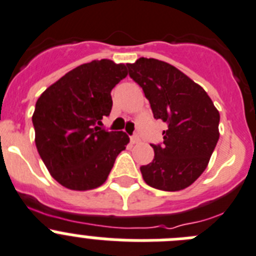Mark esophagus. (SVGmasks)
Masks as SVG:
<instances>
[{"mask_svg":"<svg viewBox=\"0 0 256 256\" xmlns=\"http://www.w3.org/2000/svg\"><path fill=\"white\" fill-rule=\"evenodd\" d=\"M130 140H131V142H132V144H136V142H139V136H138V135H132V136L130 138Z\"/></svg>","mask_w":256,"mask_h":256,"instance_id":"34e87169","label":"esophagus"}]
</instances>
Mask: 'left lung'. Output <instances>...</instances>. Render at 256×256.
Returning <instances> with one entry per match:
<instances>
[{
	"instance_id": "1",
	"label": "left lung",
	"mask_w": 256,
	"mask_h": 256,
	"mask_svg": "<svg viewBox=\"0 0 256 256\" xmlns=\"http://www.w3.org/2000/svg\"><path fill=\"white\" fill-rule=\"evenodd\" d=\"M128 68L154 118L168 126L163 144L152 145L154 160L140 167L142 178L163 191L188 188L206 171L220 139V112L199 84L167 62L142 57Z\"/></svg>"
}]
</instances>
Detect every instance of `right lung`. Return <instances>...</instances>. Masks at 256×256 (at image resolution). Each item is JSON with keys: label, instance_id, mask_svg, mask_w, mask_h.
I'll return each instance as SVG.
<instances>
[{"label": "right lung", "instance_id": "obj_1", "mask_svg": "<svg viewBox=\"0 0 256 256\" xmlns=\"http://www.w3.org/2000/svg\"><path fill=\"white\" fill-rule=\"evenodd\" d=\"M128 75L124 64L94 60L68 71L36 103V145L50 176L66 188L92 190L106 182L130 139L102 128L111 90Z\"/></svg>", "mask_w": 256, "mask_h": 256}]
</instances>
